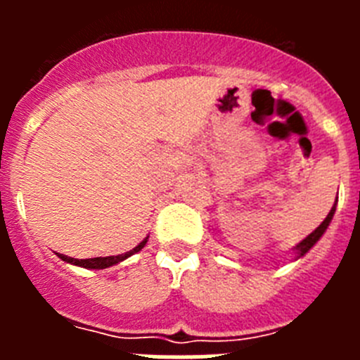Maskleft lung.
<instances>
[{"mask_svg":"<svg viewBox=\"0 0 360 360\" xmlns=\"http://www.w3.org/2000/svg\"><path fill=\"white\" fill-rule=\"evenodd\" d=\"M335 205H337V200H335V203H333V207L330 209L328 216H326V218H324V221H323V224H321L319 227L316 229V231L311 232V234H308V236L304 238L303 241H299V243L295 245V247H294L295 259H299V257H303L304 254H307L308 250H310L311 247H314V245H316L317 241L321 240V236H323L324 232H326V229H328V225H330V221H332L333 214H335Z\"/></svg>","mask_w":360,"mask_h":360,"instance_id":"1","label":"left lung"}]
</instances>
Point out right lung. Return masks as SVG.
Here are the masks:
<instances>
[{
	"label": "right lung",
	"mask_w": 360,
	"mask_h": 360,
	"mask_svg": "<svg viewBox=\"0 0 360 360\" xmlns=\"http://www.w3.org/2000/svg\"><path fill=\"white\" fill-rule=\"evenodd\" d=\"M149 238V236H148ZM148 238H144V240L141 241V243L136 245L135 249L129 250V252L126 254H119V256H106V257H91V259H75V257H70V256H65V254H57V256L61 257L63 262L70 263V265H77V266H82V269H95V270H101V269H108V266H113L117 265V263L124 262V259H128L129 256H133V254H136L139 250L144 249V245L148 243Z\"/></svg>",
	"instance_id": "right-lung-1"
}]
</instances>
